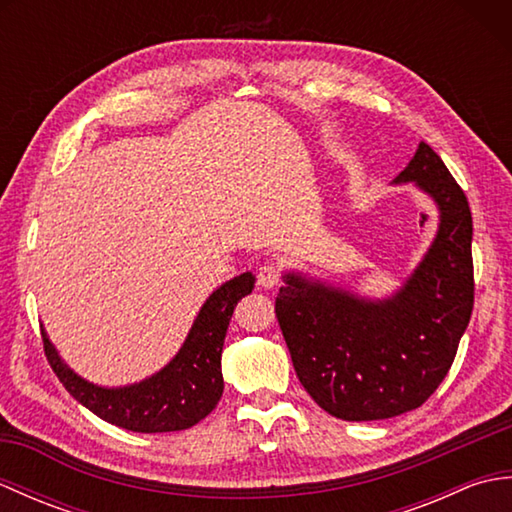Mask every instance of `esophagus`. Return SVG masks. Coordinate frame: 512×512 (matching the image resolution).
Listing matches in <instances>:
<instances>
[{
  "label": "esophagus",
  "mask_w": 512,
  "mask_h": 512,
  "mask_svg": "<svg viewBox=\"0 0 512 512\" xmlns=\"http://www.w3.org/2000/svg\"><path fill=\"white\" fill-rule=\"evenodd\" d=\"M279 277H281V273H279V266H277V264H270V262H266V264L259 266L257 284L262 286V288H275V286L279 284Z\"/></svg>",
  "instance_id": "esophagus-1"
}]
</instances>
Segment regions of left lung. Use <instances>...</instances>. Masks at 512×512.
<instances>
[{
    "label": "left lung",
    "mask_w": 512,
    "mask_h": 512,
    "mask_svg": "<svg viewBox=\"0 0 512 512\" xmlns=\"http://www.w3.org/2000/svg\"><path fill=\"white\" fill-rule=\"evenodd\" d=\"M413 182L438 206V233L387 299L286 273L275 314L312 400L341 420L418 409L449 374L473 312V217L464 191L427 143L394 184Z\"/></svg>",
    "instance_id": "8db88e82"
}]
</instances>
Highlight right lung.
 Returning a JSON list of instances; mask_svg holds the SVG:
<instances>
[{"label":"right lung","mask_w":512,"mask_h":512,"mask_svg":"<svg viewBox=\"0 0 512 512\" xmlns=\"http://www.w3.org/2000/svg\"><path fill=\"white\" fill-rule=\"evenodd\" d=\"M255 286L253 273L233 277L204 301L180 352L140 383L127 387H99L74 374L61 361L48 334L43 350L54 374L79 400L105 422L138 433L182 431L209 416L222 398V347L237 301L250 295Z\"/></svg>","instance_id":"obj_1"}]
</instances>
